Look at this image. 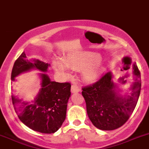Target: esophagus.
<instances>
[{"label": "esophagus", "mask_w": 149, "mask_h": 149, "mask_svg": "<svg viewBox=\"0 0 149 149\" xmlns=\"http://www.w3.org/2000/svg\"><path fill=\"white\" fill-rule=\"evenodd\" d=\"M79 91H80V88H79L77 85H72V86H71V92H72V93H77V92H79Z\"/></svg>", "instance_id": "obj_1"}]
</instances>
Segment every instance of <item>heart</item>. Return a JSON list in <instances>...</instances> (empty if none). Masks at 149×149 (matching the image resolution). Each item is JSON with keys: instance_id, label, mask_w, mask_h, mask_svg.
<instances>
[{"instance_id": "1", "label": "heart", "mask_w": 149, "mask_h": 149, "mask_svg": "<svg viewBox=\"0 0 149 149\" xmlns=\"http://www.w3.org/2000/svg\"><path fill=\"white\" fill-rule=\"evenodd\" d=\"M101 60L98 54L84 52L77 55H71L66 57L63 62L67 67L74 70H84L83 77L86 80L92 82L97 79L100 74V67L98 62ZM54 67L57 71L67 73V67L61 61L54 60Z\"/></svg>"}]
</instances>
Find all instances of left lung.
Wrapping results in <instances>:
<instances>
[{"mask_svg":"<svg viewBox=\"0 0 149 149\" xmlns=\"http://www.w3.org/2000/svg\"><path fill=\"white\" fill-rule=\"evenodd\" d=\"M136 82L131 95L123 98L117 93L112 73L107 72L92 85L82 88V95L86 101V111L90 120L102 130H113L122 127L132 114L141 91V74L133 64Z\"/></svg>","mask_w":149,"mask_h":149,"instance_id":"left-lung-1","label":"left lung"}]
</instances>
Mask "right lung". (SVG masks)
I'll list each match as a JSON object with an SVG mask.
<instances>
[{
    "mask_svg": "<svg viewBox=\"0 0 149 149\" xmlns=\"http://www.w3.org/2000/svg\"><path fill=\"white\" fill-rule=\"evenodd\" d=\"M49 66L39 60L30 61L25 52H22L15 61L11 80L15 81V77L19 74L31 69L46 72ZM41 78L42 88L32 104L21 102L13 95L11 97L15 111L22 123L32 130L50 134L58 130L65 120L67 103L71 95V84L51 81L45 73H42ZM12 92L14 94V90L12 89Z\"/></svg>",
    "mask_w": 149,
    "mask_h": 149,
    "instance_id": "right-lung-1",
    "label": "right lung"
}]
</instances>
